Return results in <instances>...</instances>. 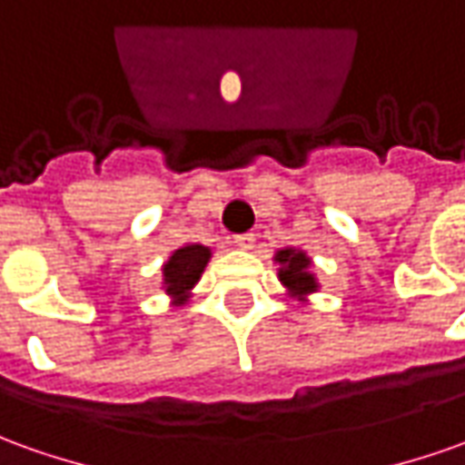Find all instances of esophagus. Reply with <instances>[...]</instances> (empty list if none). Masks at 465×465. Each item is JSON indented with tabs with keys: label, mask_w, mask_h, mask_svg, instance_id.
Segmentation results:
<instances>
[{
	"label": "esophagus",
	"mask_w": 465,
	"mask_h": 465,
	"mask_svg": "<svg viewBox=\"0 0 465 465\" xmlns=\"http://www.w3.org/2000/svg\"><path fill=\"white\" fill-rule=\"evenodd\" d=\"M254 242H257L254 233H239V236H233V246H239V249H252Z\"/></svg>",
	"instance_id": "obj_1"
}]
</instances>
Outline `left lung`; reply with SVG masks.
Instances as JSON below:
<instances>
[{
    "mask_svg": "<svg viewBox=\"0 0 465 465\" xmlns=\"http://www.w3.org/2000/svg\"><path fill=\"white\" fill-rule=\"evenodd\" d=\"M274 262H280V280L282 285L295 295V298H302L308 292H315L318 290V282L315 277L308 272L311 267V259L305 257L302 252H295V249H282L274 254Z\"/></svg>",
    "mask_w": 465,
    "mask_h": 465,
    "instance_id": "8db88e82",
    "label": "left lung"
}]
</instances>
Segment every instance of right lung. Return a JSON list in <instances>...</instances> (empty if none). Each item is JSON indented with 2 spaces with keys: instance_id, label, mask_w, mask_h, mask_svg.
<instances>
[{
  "instance_id": "obj_1",
  "label": "right lung",
  "mask_w": 465,
  "mask_h": 465,
  "mask_svg": "<svg viewBox=\"0 0 465 465\" xmlns=\"http://www.w3.org/2000/svg\"><path fill=\"white\" fill-rule=\"evenodd\" d=\"M208 259H211V249L201 244L183 246L178 252H173V257L167 259V264L163 267L165 292L173 295L178 305H183L188 300V292L201 280V272L206 270Z\"/></svg>"
}]
</instances>
